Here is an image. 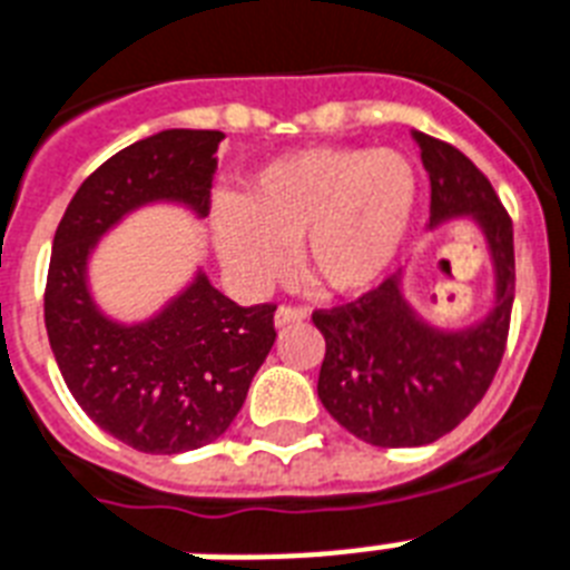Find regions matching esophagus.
<instances>
[{"label": "esophagus", "mask_w": 570, "mask_h": 570, "mask_svg": "<svg viewBox=\"0 0 570 570\" xmlns=\"http://www.w3.org/2000/svg\"><path fill=\"white\" fill-rule=\"evenodd\" d=\"M309 313L307 307H298V304H281L275 313V325L284 327V325H293V322H304Z\"/></svg>", "instance_id": "1"}]
</instances>
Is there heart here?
Returning a JSON list of instances; mask_svg holds the SVG:
<instances>
[{"label":"heart","instance_id":"1","mask_svg":"<svg viewBox=\"0 0 570 570\" xmlns=\"http://www.w3.org/2000/svg\"><path fill=\"white\" fill-rule=\"evenodd\" d=\"M415 193V169L397 151H293L245 180L237 207L216 213V245L245 281L277 275L284 248L298 245L309 284L357 293L404 243Z\"/></svg>","mask_w":570,"mask_h":570}]
</instances>
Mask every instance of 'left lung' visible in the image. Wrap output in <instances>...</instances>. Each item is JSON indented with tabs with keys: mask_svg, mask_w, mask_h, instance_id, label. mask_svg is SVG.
<instances>
[{
	"mask_svg": "<svg viewBox=\"0 0 570 570\" xmlns=\"http://www.w3.org/2000/svg\"><path fill=\"white\" fill-rule=\"evenodd\" d=\"M413 140L430 175V225L478 216L498 269V304L483 325L439 333L410 313L392 275L348 304L313 309L325 336L318 397L342 428L377 448L430 445L469 419L498 374L515 298L512 219L489 178L451 142L424 131Z\"/></svg>",
	"mask_w": 570,
	"mask_h": 570,
	"instance_id": "left-lung-1",
	"label": "left lung"
}]
</instances>
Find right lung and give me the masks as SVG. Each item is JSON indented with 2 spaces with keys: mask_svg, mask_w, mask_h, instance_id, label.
Returning <instances> with one entry per match:
<instances>
[{
  "mask_svg": "<svg viewBox=\"0 0 570 570\" xmlns=\"http://www.w3.org/2000/svg\"><path fill=\"white\" fill-rule=\"evenodd\" d=\"M222 137L173 128L131 142L78 187L55 230L43 293L49 345L78 406L134 451L210 445L237 419L275 345L277 304L239 307L205 275L137 327L108 322L87 293V254L125 213L155 198L210 210Z\"/></svg>",
  "mask_w": 570,
  "mask_h": 570,
  "instance_id": "1",
  "label": "right lung"
}]
</instances>
